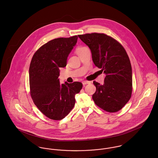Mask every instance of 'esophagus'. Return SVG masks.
Segmentation results:
<instances>
[{"label":"esophagus","instance_id":"1","mask_svg":"<svg viewBox=\"0 0 158 158\" xmlns=\"http://www.w3.org/2000/svg\"><path fill=\"white\" fill-rule=\"evenodd\" d=\"M90 83H91L90 81H82V83H83V86H85L87 84H90Z\"/></svg>","mask_w":158,"mask_h":158}]
</instances>
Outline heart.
<instances>
[{"label":"heart","mask_w":158,"mask_h":158,"mask_svg":"<svg viewBox=\"0 0 158 158\" xmlns=\"http://www.w3.org/2000/svg\"><path fill=\"white\" fill-rule=\"evenodd\" d=\"M85 48H86V47H78V48H77V50H76V52H77V53H78L79 51H80V50H81L84 49Z\"/></svg>","instance_id":"b5f03b06"}]
</instances>
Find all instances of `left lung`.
Here are the masks:
<instances>
[{
  "label": "left lung",
  "mask_w": 158,
  "mask_h": 158,
  "mask_svg": "<svg viewBox=\"0 0 158 158\" xmlns=\"http://www.w3.org/2000/svg\"><path fill=\"white\" fill-rule=\"evenodd\" d=\"M78 37L90 48L95 66L106 75L103 85L93 82L96 87L92 95L95 103L107 112L120 110L132 93V68L125 48L103 33L81 35Z\"/></svg>",
  "instance_id": "obj_1"
}]
</instances>
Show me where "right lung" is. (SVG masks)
I'll list each match as a JSON object with an SVG mask.
<instances>
[{"mask_svg":"<svg viewBox=\"0 0 158 158\" xmlns=\"http://www.w3.org/2000/svg\"><path fill=\"white\" fill-rule=\"evenodd\" d=\"M78 36L48 41L34 54L29 68L30 94L35 105L48 118L61 120L73 109L75 96L82 89L80 82L60 83V68L67 64L68 56Z\"/></svg>","mask_w":158,"mask_h":158,"instance_id":"1","label":"right lung"}]
</instances>
